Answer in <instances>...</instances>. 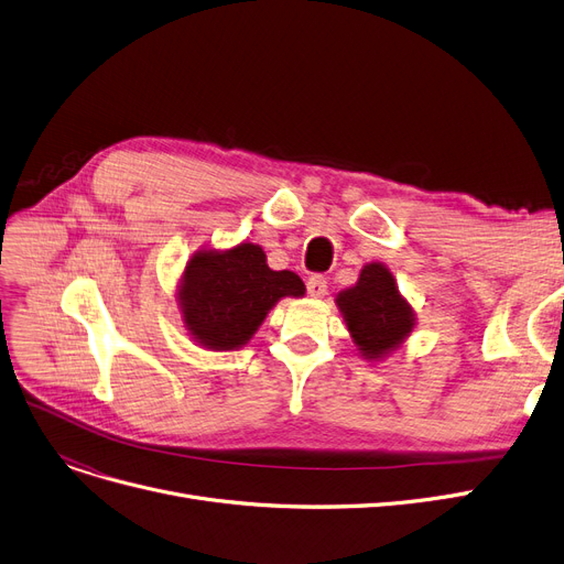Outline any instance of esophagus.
<instances>
[{"mask_svg": "<svg viewBox=\"0 0 564 564\" xmlns=\"http://www.w3.org/2000/svg\"><path fill=\"white\" fill-rule=\"evenodd\" d=\"M326 291H328V282H326V278H322V275H312V278L307 280V294H310L312 299H324V296H326Z\"/></svg>", "mask_w": 564, "mask_h": 564, "instance_id": "obj_1", "label": "esophagus"}]
</instances>
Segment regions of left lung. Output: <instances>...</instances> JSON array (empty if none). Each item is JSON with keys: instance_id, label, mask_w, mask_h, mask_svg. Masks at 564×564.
I'll use <instances>...</instances> for the list:
<instances>
[{"instance_id": "left-lung-1", "label": "left lung", "mask_w": 564, "mask_h": 564, "mask_svg": "<svg viewBox=\"0 0 564 564\" xmlns=\"http://www.w3.org/2000/svg\"><path fill=\"white\" fill-rule=\"evenodd\" d=\"M335 305L358 354L368 360L387 358L416 326L412 305L402 299L391 270L379 261L360 268L358 282L340 291Z\"/></svg>"}]
</instances>
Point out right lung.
<instances>
[{
	"label": "right lung",
	"mask_w": 564,
	"mask_h": 564,
	"mask_svg": "<svg viewBox=\"0 0 564 564\" xmlns=\"http://www.w3.org/2000/svg\"><path fill=\"white\" fill-rule=\"evenodd\" d=\"M303 294L305 284L296 273L268 268L261 247L245 240L231 250L194 252L180 275L177 307L194 343L234 351L252 340L278 301Z\"/></svg>",
	"instance_id": "obj_1"
}]
</instances>
